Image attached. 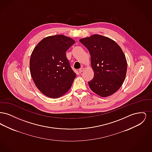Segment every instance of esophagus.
<instances>
[{
	"label": "esophagus",
	"mask_w": 152,
	"mask_h": 152,
	"mask_svg": "<svg viewBox=\"0 0 152 152\" xmlns=\"http://www.w3.org/2000/svg\"><path fill=\"white\" fill-rule=\"evenodd\" d=\"M84 71V68H83V67H82V68H80L79 72L80 73L83 72V71Z\"/></svg>",
	"instance_id": "34e87169"
}]
</instances>
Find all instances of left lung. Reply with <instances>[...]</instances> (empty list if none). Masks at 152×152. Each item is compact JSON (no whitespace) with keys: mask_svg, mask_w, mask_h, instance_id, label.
Listing matches in <instances>:
<instances>
[{"mask_svg":"<svg viewBox=\"0 0 152 152\" xmlns=\"http://www.w3.org/2000/svg\"><path fill=\"white\" fill-rule=\"evenodd\" d=\"M90 53L93 79L88 82L91 89L105 97L115 94L125 79L127 61L120 47L111 39L94 35L80 40Z\"/></svg>","mask_w":152,"mask_h":152,"instance_id":"8db88e82","label":"left lung"}]
</instances>
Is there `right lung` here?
<instances>
[{"instance_id":"obj_1","label":"right lung","mask_w":152,"mask_h":152,"mask_svg":"<svg viewBox=\"0 0 152 152\" xmlns=\"http://www.w3.org/2000/svg\"><path fill=\"white\" fill-rule=\"evenodd\" d=\"M75 40L57 35L46 37L37 44L29 61L31 75L37 89L45 96L56 99L66 94L76 75L66 56Z\"/></svg>"}]
</instances>
